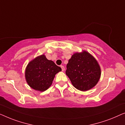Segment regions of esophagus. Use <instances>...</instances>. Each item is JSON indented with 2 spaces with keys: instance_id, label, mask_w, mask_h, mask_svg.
Listing matches in <instances>:
<instances>
[{
  "instance_id": "34e87169",
  "label": "esophagus",
  "mask_w": 125,
  "mask_h": 125,
  "mask_svg": "<svg viewBox=\"0 0 125 125\" xmlns=\"http://www.w3.org/2000/svg\"><path fill=\"white\" fill-rule=\"evenodd\" d=\"M61 68H62V71H64V70H65L64 67L63 66H61Z\"/></svg>"
}]
</instances>
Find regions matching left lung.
Returning a JSON list of instances; mask_svg holds the SVG:
<instances>
[{
  "mask_svg": "<svg viewBox=\"0 0 125 125\" xmlns=\"http://www.w3.org/2000/svg\"><path fill=\"white\" fill-rule=\"evenodd\" d=\"M101 73L97 60L85 50L73 54L67 64L66 74L73 87L81 91L93 88L99 81Z\"/></svg>",
  "mask_w": 125,
  "mask_h": 125,
  "instance_id": "8db88e82",
  "label": "left lung"
}]
</instances>
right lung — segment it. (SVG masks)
<instances>
[{
  "instance_id": "1",
  "label": "right lung",
  "mask_w": 125,
  "mask_h": 125,
  "mask_svg": "<svg viewBox=\"0 0 125 125\" xmlns=\"http://www.w3.org/2000/svg\"><path fill=\"white\" fill-rule=\"evenodd\" d=\"M61 71L60 67L42 54L28 63L25 72V79L31 88L43 92L52 85L55 75Z\"/></svg>"
}]
</instances>
